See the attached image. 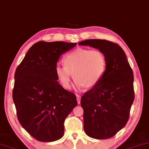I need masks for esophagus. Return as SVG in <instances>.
I'll return each instance as SVG.
<instances>
[{"instance_id": "34e87169", "label": "esophagus", "mask_w": 149, "mask_h": 149, "mask_svg": "<svg viewBox=\"0 0 149 149\" xmlns=\"http://www.w3.org/2000/svg\"><path fill=\"white\" fill-rule=\"evenodd\" d=\"M76 97H77V101H78V104H79L80 103V95H76Z\"/></svg>"}]
</instances>
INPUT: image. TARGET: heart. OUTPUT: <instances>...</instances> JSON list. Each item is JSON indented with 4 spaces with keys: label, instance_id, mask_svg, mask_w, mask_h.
<instances>
[{
    "label": "heart",
    "instance_id": "heart-1",
    "mask_svg": "<svg viewBox=\"0 0 149 149\" xmlns=\"http://www.w3.org/2000/svg\"><path fill=\"white\" fill-rule=\"evenodd\" d=\"M63 63L65 66L57 65L55 72L65 88H70L72 74L79 88H93L101 82L107 70L106 56L99 49L79 47L65 55Z\"/></svg>",
    "mask_w": 149,
    "mask_h": 149
}]
</instances>
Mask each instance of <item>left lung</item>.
Instances as JSON below:
<instances>
[{
  "mask_svg": "<svg viewBox=\"0 0 149 149\" xmlns=\"http://www.w3.org/2000/svg\"><path fill=\"white\" fill-rule=\"evenodd\" d=\"M100 49L107 58V70L99 84L82 95L84 130L89 137L108 139L126 125L134 100V73L125 53L117 43L106 39L79 43Z\"/></svg>",
  "mask_w": 149,
  "mask_h": 149,
  "instance_id": "8db88e82",
  "label": "left lung"
}]
</instances>
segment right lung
<instances>
[{
  "label": "right lung",
  "instance_id": "right-lung-1",
  "mask_svg": "<svg viewBox=\"0 0 149 149\" xmlns=\"http://www.w3.org/2000/svg\"><path fill=\"white\" fill-rule=\"evenodd\" d=\"M76 43L39 41L16 68L13 100L17 119L40 142H53L64 134V122L78 105L74 93L57 82L55 69L59 57Z\"/></svg>",
  "mask_w": 149,
  "mask_h": 149
}]
</instances>
